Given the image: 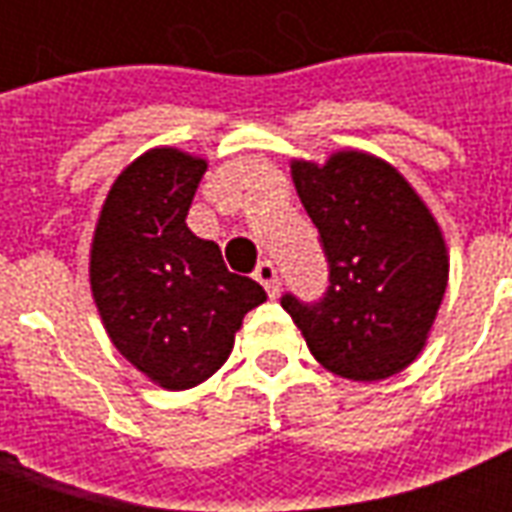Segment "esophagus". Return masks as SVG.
Returning a JSON list of instances; mask_svg holds the SVG:
<instances>
[{
  "mask_svg": "<svg viewBox=\"0 0 512 512\" xmlns=\"http://www.w3.org/2000/svg\"><path fill=\"white\" fill-rule=\"evenodd\" d=\"M255 279L266 288V293L274 299L279 293V274L277 268H274V263L271 260H263V263H257L255 268Z\"/></svg>",
  "mask_w": 512,
  "mask_h": 512,
  "instance_id": "obj_1",
  "label": "esophagus"
}]
</instances>
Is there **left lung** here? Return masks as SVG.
<instances>
[{
  "instance_id": "left-lung-1",
  "label": "left lung",
  "mask_w": 512,
  "mask_h": 512,
  "mask_svg": "<svg viewBox=\"0 0 512 512\" xmlns=\"http://www.w3.org/2000/svg\"><path fill=\"white\" fill-rule=\"evenodd\" d=\"M290 175L321 233L329 288L315 304L285 293L282 307L329 373L395 376L425 348L447 290L439 222L392 164L362 150L293 161Z\"/></svg>"
}]
</instances>
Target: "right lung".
<instances>
[{"mask_svg":"<svg viewBox=\"0 0 512 512\" xmlns=\"http://www.w3.org/2000/svg\"><path fill=\"white\" fill-rule=\"evenodd\" d=\"M205 158L153 147L106 194L90 249V288L109 340L164 389L211 378L233 351L244 315L266 301L255 279L230 274L222 249L186 227Z\"/></svg>","mask_w":512,"mask_h":512,"instance_id":"1","label":"right lung"}]
</instances>
